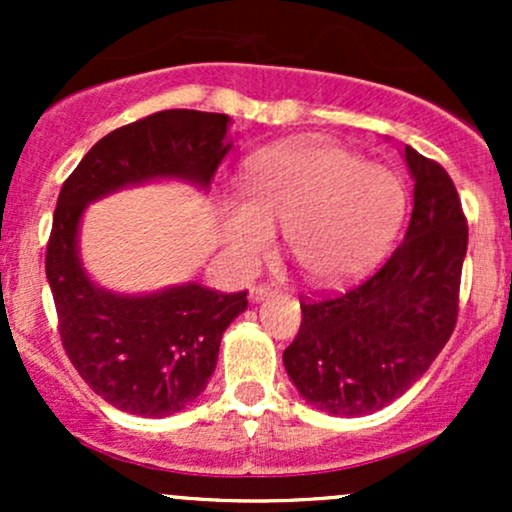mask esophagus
<instances>
[{
    "label": "esophagus",
    "instance_id": "obj_1",
    "mask_svg": "<svg viewBox=\"0 0 512 512\" xmlns=\"http://www.w3.org/2000/svg\"><path fill=\"white\" fill-rule=\"evenodd\" d=\"M274 289H269V286H252L250 289V298L252 301H262V298L272 296Z\"/></svg>",
    "mask_w": 512,
    "mask_h": 512
}]
</instances>
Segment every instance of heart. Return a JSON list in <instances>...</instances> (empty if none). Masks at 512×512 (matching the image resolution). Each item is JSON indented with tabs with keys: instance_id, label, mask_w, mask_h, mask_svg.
Returning <instances> with one entry per match:
<instances>
[{
	"instance_id": "heart-1",
	"label": "heart",
	"mask_w": 512,
	"mask_h": 512,
	"mask_svg": "<svg viewBox=\"0 0 512 512\" xmlns=\"http://www.w3.org/2000/svg\"><path fill=\"white\" fill-rule=\"evenodd\" d=\"M404 190L390 170L334 144L296 142L250 161L248 199L223 216V243L252 267L284 226L286 252L313 284H342L373 264L395 236Z\"/></svg>"
}]
</instances>
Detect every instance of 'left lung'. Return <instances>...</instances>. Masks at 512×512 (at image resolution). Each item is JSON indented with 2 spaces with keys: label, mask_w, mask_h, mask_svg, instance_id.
<instances>
[{
  "label": "left lung",
  "mask_w": 512,
  "mask_h": 512,
  "mask_svg": "<svg viewBox=\"0 0 512 512\" xmlns=\"http://www.w3.org/2000/svg\"><path fill=\"white\" fill-rule=\"evenodd\" d=\"M414 209L404 240L366 281L303 301L284 351L289 378L313 407L363 416L402 397L448 344L460 308L467 219L440 163L404 146Z\"/></svg>",
  "instance_id": "1"
}]
</instances>
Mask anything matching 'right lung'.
<instances>
[{
    "instance_id": "1",
    "label": "right lung",
    "mask_w": 512,
    "mask_h": 512,
    "mask_svg": "<svg viewBox=\"0 0 512 512\" xmlns=\"http://www.w3.org/2000/svg\"><path fill=\"white\" fill-rule=\"evenodd\" d=\"M231 117L161 110L132 122L81 158L64 180L45 252L62 346L96 395L127 414L161 419L202 395L226 327L248 308V291L182 284L125 296L88 279L79 257L86 207L149 180H185L207 190L223 156Z\"/></svg>"
}]
</instances>
